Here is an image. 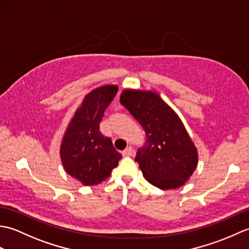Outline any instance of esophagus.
Masks as SVG:
<instances>
[{"instance_id":"esophagus-1","label":"esophagus","mask_w":249,"mask_h":249,"mask_svg":"<svg viewBox=\"0 0 249 249\" xmlns=\"http://www.w3.org/2000/svg\"><path fill=\"white\" fill-rule=\"evenodd\" d=\"M122 155L125 156V157H128V156L133 155V147H131V146L126 147V149L123 152H122Z\"/></svg>"}]
</instances>
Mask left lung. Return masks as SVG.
Masks as SVG:
<instances>
[{
  "label": "left lung",
  "mask_w": 249,
  "mask_h": 249,
  "mask_svg": "<svg viewBox=\"0 0 249 249\" xmlns=\"http://www.w3.org/2000/svg\"><path fill=\"white\" fill-rule=\"evenodd\" d=\"M120 102L145 131L135 160L146 181L160 189L184 185L197 167L198 153L178 115L152 91L124 89Z\"/></svg>",
  "instance_id": "8db88e82"
}]
</instances>
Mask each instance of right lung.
Segmentation results:
<instances>
[{
	"mask_svg": "<svg viewBox=\"0 0 249 249\" xmlns=\"http://www.w3.org/2000/svg\"><path fill=\"white\" fill-rule=\"evenodd\" d=\"M118 89L116 86H104L89 93L63 137L60 150L63 167L86 186L97 185L108 178L122 158L109 137L99 131L105 110Z\"/></svg>",
	"mask_w": 249,
	"mask_h": 249,
	"instance_id": "add662e5",
	"label": "right lung"
}]
</instances>
